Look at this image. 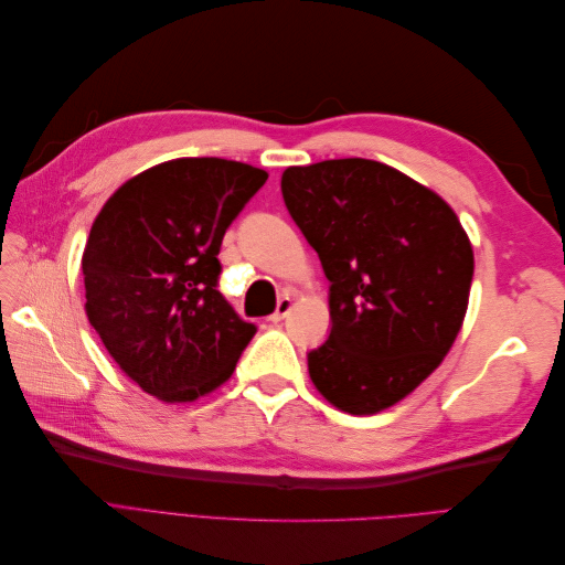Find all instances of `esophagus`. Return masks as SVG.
<instances>
[{
	"mask_svg": "<svg viewBox=\"0 0 565 565\" xmlns=\"http://www.w3.org/2000/svg\"><path fill=\"white\" fill-rule=\"evenodd\" d=\"M292 311V299L289 297H282L280 301H278V309H276V313H273L268 320L273 322V324H278V322H282L285 318H287V313Z\"/></svg>",
	"mask_w": 565,
	"mask_h": 565,
	"instance_id": "obj_1",
	"label": "esophagus"
}]
</instances>
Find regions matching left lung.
<instances>
[{
	"label": "left lung",
	"mask_w": 565,
	"mask_h": 565,
	"mask_svg": "<svg viewBox=\"0 0 565 565\" xmlns=\"http://www.w3.org/2000/svg\"><path fill=\"white\" fill-rule=\"evenodd\" d=\"M289 216L330 280L328 341L309 374L332 405L374 415L413 393L459 334L473 249L450 204L374 160L285 169Z\"/></svg>",
	"instance_id": "1"
}]
</instances>
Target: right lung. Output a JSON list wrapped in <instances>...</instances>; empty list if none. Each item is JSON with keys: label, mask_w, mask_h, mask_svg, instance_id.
<instances>
[{"label": "right lung", "mask_w": 565, "mask_h": 565, "mask_svg": "<svg viewBox=\"0 0 565 565\" xmlns=\"http://www.w3.org/2000/svg\"><path fill=\"white\" fill-rule=\"evenodd\" d=\"M266 179L243 162L181 158L129 179L98 212L82 256L84 309L150 396H204L252 341L254 324L218 292V249Z\"/></svg>", "instance_id": "right-lung-1"}]
</instances>
